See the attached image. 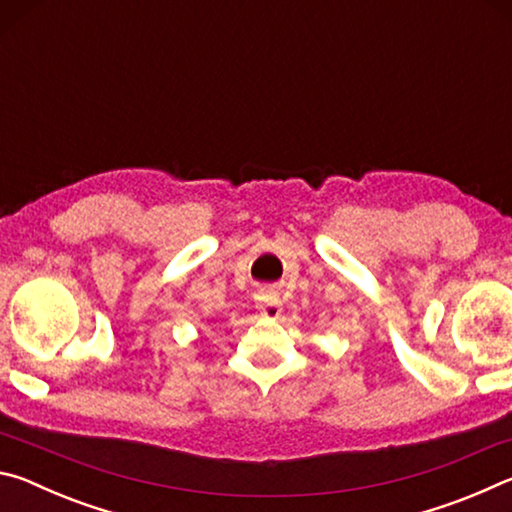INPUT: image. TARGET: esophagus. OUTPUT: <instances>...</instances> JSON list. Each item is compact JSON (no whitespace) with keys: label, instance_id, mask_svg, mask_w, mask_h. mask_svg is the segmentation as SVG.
<instances>
[{"label":"esophagus","instance_id":"esophagus-1","mask_svg":"<svg viewBox=\"0 0 512 512\" xmlns=\"http://www.w3.org/2000/svg\"><path fill=\"white\" fill-rule=\"evenodd\" d=\"M280 300H277V293L273 289H262V298H259V314L266 318H277L280 316Z\"/></svg>","mask_w":512,"mask_h":512}]
</instances>
